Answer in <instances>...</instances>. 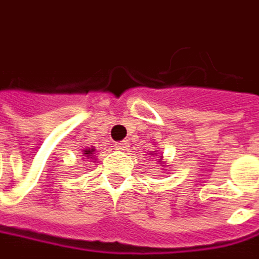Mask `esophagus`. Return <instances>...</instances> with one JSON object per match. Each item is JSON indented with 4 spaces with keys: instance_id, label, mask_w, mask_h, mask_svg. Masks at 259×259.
<instances>
[{
    "instance_id": "esophagus-1",
    "label": "esophagus",
    "mask_w": 259,
    "mask_h": 259,
    "mask_svg": "<svg viewBox=\"0 0 259 259\" xmlns=\"http://www.w3.org/2000/svg\"><path fill=\"white\" fill-rule=\"evenodd\" d=\"M116 150H119V152H127L129 150L130 145L127 142H120V143H116Z\"/></svg>"
}]
</instances>
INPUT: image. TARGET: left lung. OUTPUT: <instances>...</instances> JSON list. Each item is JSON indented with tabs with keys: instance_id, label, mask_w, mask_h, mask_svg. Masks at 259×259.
Masks as SVG:
<instances>
[{
	"instance_id": "left-lung-1",
	"label": "left lung",
	"mask_w": 259,
	"mask_h": 259,
	"mask_svg": "<svg viewBox=\"0 0 259 259\" xmlns=\"http://www.w3.org/2000/svg\"><path fill=\"white\" fill-rule=\"evenodd\" d=\"M150 155H152V156H159V153H153V152H152ZM162 159H163V156L160 155V156H159V159H156V160H157V162H160L159 165H162V169H163V167H165V163L162 162ZM167 166H169V165H167Z\"/></svg>"
}]
</instances>
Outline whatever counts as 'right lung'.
<instances>
[{"label": "right lung", "instance_id": "1", "mask_svg": "<svg viewBox=\"0 0 259 259\" xmlns=\"http://www.w3.org/2000/svg\"><path fill=\"white\" fill-rule=\"evenodd\" d=\"M81 156H83V159H93V160H96V149H94L93 146L92 147H84L83 150H81Z\"/></svg>", "mask_w": 259, "mask_h": 259}]
</instances>
